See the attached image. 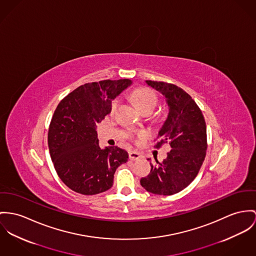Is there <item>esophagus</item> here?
<instances>
[{"label":"esophagus","mask_w":256,"mask_h":256,"mask_svg":"<svg viewBox=\"0 0 256 256\" xmlns=\"http://www.w3.org/2000/svg\"><path fill=\"white\" fill-rule=\"evenodd\" d=\"M130 158L132 160H139V158H141V155L138 153V152H136V151H130Z\"/></svg>","instance_id":"1"}]
</instances>
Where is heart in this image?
Instances as JSON below:
<instances>
[{
    "label": "heart",
    "instance_id": "1",
    "mask_svg": "<svg viewBox=\"0 0 256 256\" xmlns=\"http://www.w3.org/2000/svg\"><path fill=\"white\" fill-rule=\"evenodd\" d=\"M132 99L136 107L142 112L148 109L154 110L155 107L157 106L158 99L156 94L152 90L146 88H141L136 90L132 94ZM117 105H118V101H114L112 104L111 110L115 111V109L117 108Z\"/></svg>",
    "mask_w": 256,
    "mask_h": 256
}]
</instances>
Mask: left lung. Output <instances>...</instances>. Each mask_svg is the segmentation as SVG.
<instances>
[{"label":"left lung","mask_w":256,"mask_h":256,"mask_svg":"<svg viewBox=\"0 0 256 256\" xmlns=\"http://www.w3.org/2000/svg\"><path fill=\"white\" fill-rule=\"evenodd\" d=\"M166 99L168 113L158 132L160 147L168 143L172 150L164 162L153 166L140 180L141 186L156 195H174L197 176L206 151V126L202 111L192 98L176 84L145 80ZM150 160V158H148Z\"/></svg>","instance_id":"8db88e82"}]
</instances>
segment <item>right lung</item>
<instances>
[{"label": "right lung", "mask_w": 256, "mask_h": 256, "mask_svg": "<svg viewBox=\"0 0 256 256\" xmlns=\"http://www.w3.org/2000/svg\"><path fill=\"white\" fill-rule=\"evenodd\" d=\"M132 84L128 79L88 82L60 101L48 142L54 168L71 190L82 195L109 190L116 170L128 162L124 149L100 148L96 124L111 112L112 101Z\"/></svg>", "instance_id": "add662e5"}]
</instances>
